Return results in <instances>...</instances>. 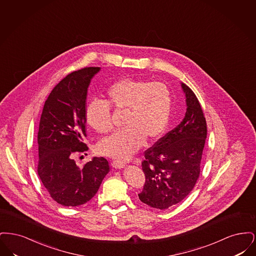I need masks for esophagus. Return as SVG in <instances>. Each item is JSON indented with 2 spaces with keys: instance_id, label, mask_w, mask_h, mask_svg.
<instances>
[{
  "instance_id": "obj_1",
  "label": "esophagus",
  "mask_w": 256,
  "mask_h": 256,
  "mask_svg": "<svg viewBox=\"0 0 256 256\" xmlns=\"http://www.w3.org/2000/svg\"><path fill=\"white\" fill-rule=\"evenodd\" d=\"M111 165H112V167H114L116 169H121L124 166V162L122 160H113Z\"/></svg>"
}]
</instances>
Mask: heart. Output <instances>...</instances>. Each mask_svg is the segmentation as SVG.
<instances>
[{"label": "heart", "instance_id": "obj_1", "mask_svg": "<svg viewBox=\"0 0 256 256\" xmlns=\"http://www.w3.org/2000/svg\"><path fill=\"white\" fill-rule=\"evenodd\" d=\"M106 100H93L86 108V124L100 134L112 132L111 106L126 111V128L104 139L98 144L100 154L128 158L148 143L154 142L165 132L170 119L172 97L163 82L124 78L116 80L106 90Z\"/></svg>", "mask_w": 256, "mask_h": 256}]
</instances>
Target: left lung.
I'll list each match as a JSON object with an SVG mask.
<instances>
[{"instance_id": "left-lung-1", "label": "left lung", "mask_w": 256, "mask_h": 256, "mask_svg": "<svg viewBox=\"0 0 256 256\" xmlns=\"http://www.w3.org/2000/svg\"><path fill=\"white\" fill-rule=\"evenodd\" d=\"M187 111L176 128L148 148L142 161L145 174L142 202L156 209H167L184 200L195 187L207 136V124L195 93L182 84Z\"/></svg>"}]
</instances>
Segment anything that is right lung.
Here are the masks:
<instances>
[{"instance_id":"right-lung-1","label":"right lung","mask_w":256,"mask_h":256,"mask_svg":"<svg viewBox=\"0 0 256 256\" xmlns=\"http://www.w3.org/2000/svg\"><path fill=\"white\" fill-rule=\"evenodd\" d=\"M100 67H86L67 74L54 86L42 110L38 143V176L50 198L64 206L89 202L110 172L108 161L94 158L82 167L74 154L86 152L87 89Z\"/></svg>"}]
</instances>
